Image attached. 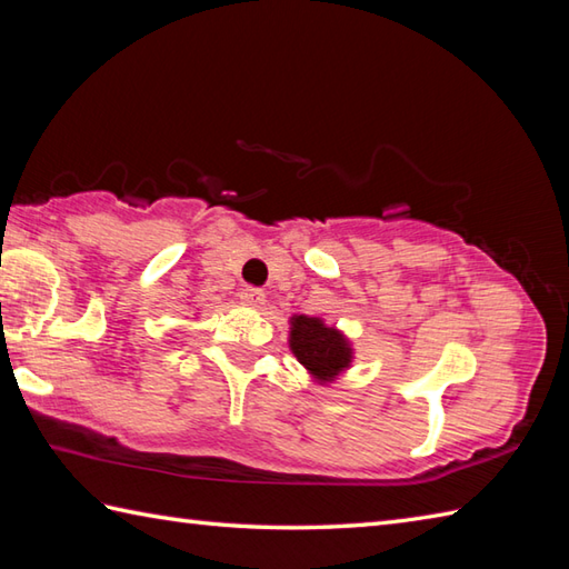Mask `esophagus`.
<instances>
[{
    "instance_id": "esophagus-1",
    "label": "esophagus",
    "mask_w": 569,
    "mask_h": 569,
    "mask_svg": "<svg viewBox=\"0 0 569 569\" xmlns=\"http://www.w3.org/2000/svg\"><path fill=\"white\" fill-rule=\"evenodd\" d=\"M239 300H241V306L259 310L266 303V296H263V291H259V288L247 286V288H241V291H239Z\"/></svg>"
}]
</instances>
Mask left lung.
<instances>
[{"instance_id": "8db88e82", "label": "left lung", "mask_w": 569, "mask_h": 569, "mask_svg": "<svg viewBox=\"0 0 569 569\" xmlns=\"http://www.w3.org/2000/svg\"><path fill=\"white\" fill-rule=\"evenodd\" d=\"M288 342H291L300 365L322 383L332 381L352 361V347L345 340V335L328 328L320 318H291V340Z\"/></svg>"}]
</instances>
